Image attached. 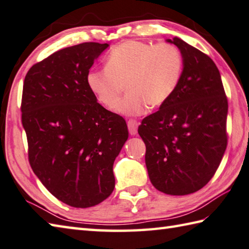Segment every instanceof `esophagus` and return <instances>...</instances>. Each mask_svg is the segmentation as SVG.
I'll list each match as a JSON object with an SVG mask.
<instances>
[{"mask_svg": "<svg viewBox=\"0 0 249 249\" xmlns=\"http://www.w3.org/2000/svg\"><path fill=\"white\" fill-rule=\"evenodd\" d=\"M138 125H139V123H138L137 121H135V120H129L127 122V126H128V130H129V134L130 135H133V136H135V135L137 134Z\"/></svg>", "mask_w": 249, "mask_h": 249, "instance_id": "1", "label": "esophagus"}]
</instances>
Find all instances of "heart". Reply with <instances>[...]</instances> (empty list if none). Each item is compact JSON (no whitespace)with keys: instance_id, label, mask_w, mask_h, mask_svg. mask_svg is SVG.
I'll list each match as a JSON object with an SVG mask.
<instances>
[{"instance_id":"1","label":"heart","mask_w":249,"mask_h":249,"mask_svg":"<svg viewBox=\"0 0 249 249\" xmlns=\"http://www.w3.org/2000/svg\"><path fill=\"white\" fill-rule=\"evenodd\" d=\"M182 71V54L173 44L129 40L111 50L107 67L89 71L87 84L107 109L117 106L125 85L127 96L116 110L140 115L148 106L159 107L173 96Z\"/></svg>"}]
</instances>
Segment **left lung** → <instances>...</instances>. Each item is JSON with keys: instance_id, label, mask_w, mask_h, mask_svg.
<instances>
[{"instance_id": "obj_1", "label": "left lung", "mask_w": 249, "mask_h": 249, "mask_svg": "<svg viewBox=\"0 0 249 249\" xmlns=\"http://www.w3.org/2000/svg\"><path fill=\"white\" fill-rule=\"evenodd\" d=\"M166 42L182 54V76L173 96L144 117L138 134L153 186L183 196L201 189L219 168L228 143V99L209 56L178 37Z\"/></svg>"}]
</instances>
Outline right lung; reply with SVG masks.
Listing matches in <instances>:
<instances>
[{
	"label": "right lung",
	"instance_id": "right-lung-1",
	"mask_svg": "<svg viewBox=\"0 0 249 249\" xmlns=\"http://www.w3.org/2000/svg\"><path fill=\"white\" fill-rule=\"evenodd\" d=\"M107 43L62 49L27 73L21 123L34 173L58 200L96 206L115 186L113 163L128 138L123 117L105 109L87 76Z\"/></svg>",
	"mask_w": 249,
	"mask_h": 249
}]
</instances>
